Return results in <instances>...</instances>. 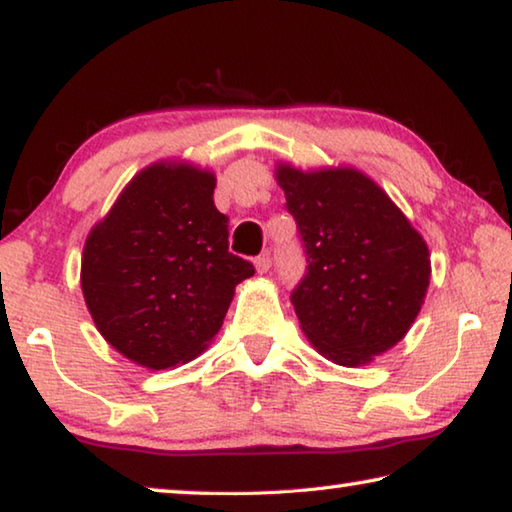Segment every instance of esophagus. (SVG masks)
I'll return each mask as SVG.
<instances>
[{
    "instance_id": "1",
    "label": "esophagus",
    "mask_w": 512,
    "mask_h": 512,
    "mask_svg": "<svg viewBox=\"0 0 512 512\" xmlns=\"http://www.w3.org/2000/svg\"><path fill=\"white\" fill-rule=\"evenodd\" d=\"M268 268H271V255L268 253H264V255H259L257 259H255V271L259 273V275H264Z\"/></svg>"
}]
</instances>
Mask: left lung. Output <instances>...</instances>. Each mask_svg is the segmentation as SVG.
<instances>
[{"mask_svg":"<svg viewBox=\"0 0 512 512\" xmlns=\"http://www.w3.org/2000/svg\"><path fill=\"white\" fill-rule=\"evenodd\" d=\"M287 210L307 248L291 302L327 361L366 366L395 348L418 318L431 277L427 241L368 173L275 162Z\"/></svg>","mask_w":512,"mask_h":512,"instance_id":"8db88e82","label":"left lung"}]
</instances>
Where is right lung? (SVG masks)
Listing matches in <instances>:
<instances>
[{
	"label": "right lung",
	"instance_id": "right-lung-1",
	"mask_svg": "<svg viewBox=\"0 0 512 512\" xmlns=\"http://www.w3.org/2000/svg\"><path fill=\"white\" fill-rule=\"evenodd\" d=\"M216 176L187 160L137 171L92 225L81 291L99 334L146 370L196 359L219 334L235 287L255 273L228 253Z\"/></svg>",
	"mask_w": 512,
	"mask_h": 512
}]
</instances>
